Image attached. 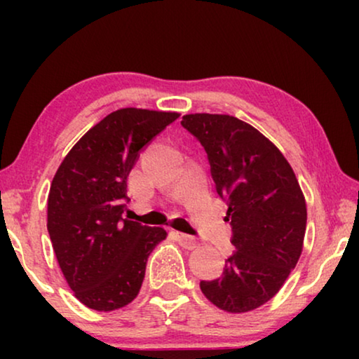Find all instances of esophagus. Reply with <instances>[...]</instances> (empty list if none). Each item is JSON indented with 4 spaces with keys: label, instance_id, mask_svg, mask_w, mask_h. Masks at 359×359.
<instances>
[{
    "label": "esophagus",
    "instance_id": "obj_1",
    "mask_svg": "<svg viewBox=\"0 0 359 359\" xmlns=\"http://www.w3.org/2000/svg\"><path fill=\"white\" fill-rule=\"evenodd\" d=\"M176 238H178V242L183 245L184 248H196L198 247V240L194 237H191L188 233H183V232H176Z\"/></svg>",
    "mask_w": 359,
    "mask_h": 359
}]
</instances>
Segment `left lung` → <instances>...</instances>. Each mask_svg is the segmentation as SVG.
I'll return each mask as SVG.
<instances>
[{
  "mask_svg": "<svg viewBox=\"0 0 359 359\" xmlns=\"http://www.w3.org/2000/svg\"><path fill=\"white\" fill-rule=\"evenodd\" d=\"M181 126L208 154L235 247L222 276L201 281V291L222 311H253L276 296L302 253L307 208L301 186L278 147L247 122L186 114Z\"/></svg>",
  "mask_w": 359,
  "mask_h": 359,
  "instance_id": "1",
  "label": "left lung"
}]
</instances>
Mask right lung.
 I'll list each match as a JSON object with an SVG mask.
<instances>
[{"instance_id": "add662e5", "label": "right lung", "mask_w": 359, "mask_h": 359, "mask_svg": "<svg viewBox=\"0 0 359 359\" xmlns=\"http://www.w3.org/2000/svg\"><path fill=\"white\" fill-rule=\"evenodd\" d=\"M178 112L124 109L91 127L58 166L47 199V230L75 297L111 312L134 301L147 259L166 230L124 217L127 176L140 151Z\"/></svg>"}]
</instances>
